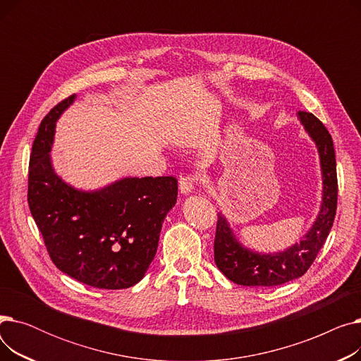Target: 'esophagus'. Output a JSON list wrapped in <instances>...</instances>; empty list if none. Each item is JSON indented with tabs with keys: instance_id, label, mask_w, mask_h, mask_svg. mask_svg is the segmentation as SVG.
<instances>
[{
	"instance_id": "obj_1",
	"label": "esophagus",
	"mask_w": 361,
	"mask_h": 361,
	"mask_svg": "<svg viewBox=\"0 0 361 361\" xmlns=\"http://www.w3.org/2000/svg\"><path fill=\"white\" fill-rule=\"evenodd\" d=\"M196 185V177L193 176H185L180 180V193L181 195H190L195 190Z\"/></svg>"
}]
</instances>
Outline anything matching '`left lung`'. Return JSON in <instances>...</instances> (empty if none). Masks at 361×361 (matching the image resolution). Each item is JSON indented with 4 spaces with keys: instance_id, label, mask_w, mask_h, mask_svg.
Returning a JSON list of instances; mask_svg holds the SVG:
<instances>
[{
    "instance_id": "obj_1",
    "label": "left lung",
    "mask_w": 361,
    "mask_h": 361,
    "mask_svg": "<svg viewBox=\"0 0 361 361\" xmlns=\"http://www.w3.org/2000/svg\"><path fill=\"white\" fill-rule=\"evenodd\" d=\"M297 120L316 145L322 174V200L317 215L300 241L281 252H257L240 241L228 219L218 214L215 263L230 281L245 287H276L305 275L324 247L336 212V162L332 137L310 112H297Z\"/></svg>"
}]
</instances>
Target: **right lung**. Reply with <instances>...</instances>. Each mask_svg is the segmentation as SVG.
Returning a JSON list of instances; mask_svg holds the SVG:
<instances>
[{
	"label": "right lung",
	"instance_id": "right-lung-1",
	"mask_svg": "<svg viewBox=\"0 0 361 361\" xmlns=\"http://www.w3.org/2000/svg\"><path fill=\"white\" fill-rule=\"evenodd\" d=\"M75 94L42 120L29 162V207L48 253L66 275L102 290L137 283L154 260L162 222L177 202L174 177H123L83 190L56 174V121Z\"/></svg>",
	"mask_w": 361,
	"mask_h": 361
}]
</instances>
